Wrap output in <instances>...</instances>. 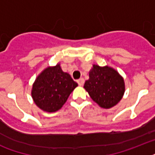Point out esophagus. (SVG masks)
<instances>
[{"instance_id": "esophagus-1", "label": "esophagus", "mask_w": 155, "mask_h": 155, "mask_svg": "<svg viewBox=\"0 0 155 155\" xmlns=\"http://www.w3.org/2000/svg\"><path fill=\"white\" fill-rule=\"evenodd\" d=\"M77 83L79 84V85H80V86H83V85H84V80L83 78H80V80H77Z\"/></svg>"}]
</instances>
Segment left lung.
Returning <instances> with one entry per match:
<instances>
[{
  "instance_id": "left-lung-1",
  "label": "left lung",
  "mask_w": 155,
  "mask_h": 155,
  "mask_svg": "<svg viewBox=\"0 0 155 155\" xmlns=\"http://www.w3.org/2000/svg\"><path fill=\"white\" fill-rule=\"evenodd\" d=\"M93 101L103 108H111L122 99L125 91L124 78L109 66L93 64L89 79L84 85Z\"/></svg>"
}]
</instances>
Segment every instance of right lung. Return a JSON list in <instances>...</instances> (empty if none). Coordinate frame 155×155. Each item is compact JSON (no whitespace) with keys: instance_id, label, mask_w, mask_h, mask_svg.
Returning a JSON list of instances; mask_svg holds the SVG:
<instances>
[{"instance_id":"1","label":"right lung","mask_w":155,"mask_h":155,"mask_svg":"<svg viewBox=\"0 0 155 155\" xmlns=\"http://www.w3.org/2000/svg\"><path fill=\"white\" fill-rule=\"evenodd\" d=\"M78 86L67 72L61 68L60 63L49 66L35 79L31 89V97L35 104L47 113L59 110Z\"/></svg>"}]
</instances>
